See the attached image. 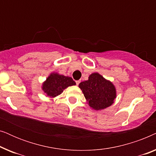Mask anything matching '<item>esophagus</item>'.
I'll use <instances>...</instances> for the list:
<instances>
[{"label":"esophagus","mask_w":156,"mask_h":156,"mask_svg":"<svg viewBox=\"0 0 156 156\" xmlns=\"http://www.w3.org/2000/svg\"><path fill=\"white\" fill-rule=\"evenodd\" d=\"M80 80L76 81V85H79V84H80Z\"/></svg>","instance_id":"1"}]
</instances>
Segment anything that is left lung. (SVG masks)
Listing matches in <instances>:
<instances>
[{"mask_svg":"<svg viewBox=\"0 0 156 156\" xmlns=\"http://www.w3.org/2000/svg\"><path fill=\"white\" fill-rule=\"evenodd\" d=\"M79 87L84 94L89 106L96 111L109 107L116 98L114 84L98 72L91 74L88 80L81 82Z\"/></svg>","mask_w":156,"mask_h":156,"instance_id":"8db88e82","label":"left lung"}]
</instances>
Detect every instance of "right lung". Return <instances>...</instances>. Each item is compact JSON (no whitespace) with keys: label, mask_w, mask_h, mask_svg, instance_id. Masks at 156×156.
<instances>
[{"label":"right lung","mask_w":156,"mask_h":156,"mask_svg":"<svg viewBox=\"0 0 156 156\" xmlns=\"http://www.w3.org/2000/svg\"><path fill=\"white\" fill-rule=\"evenodd\" d=\"M75 84V82L72 77L59 74L57 72H52L42 83V89L46 97L52 99L61 94L68 87Z\"/></svg>","instance_id":"right-lung-1"}]
</instances>
